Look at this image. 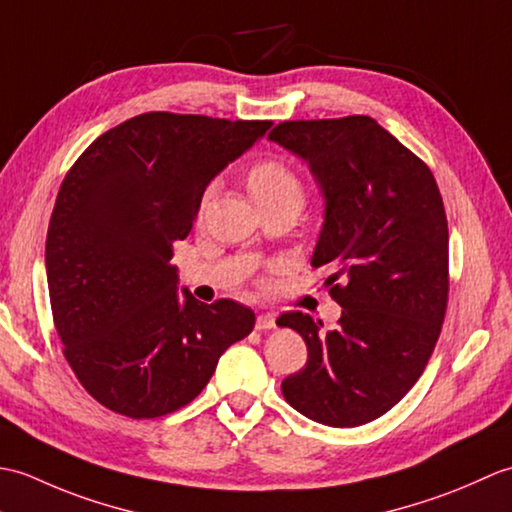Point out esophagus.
Here are the masks:
<instances>
[{
  "mask_svg": "<svg viewBox=\"0 0 512 512\" xmlns=\"http://www.w3.org/2000/svg\"><path fill=\"white\" fill-rule=\"evenodd\" d=\"M275 325H277L275 314H270V312L259 314L257 321H255V328H257V330H273Z\"/></svg>",
  "mask_w": 512,
  "mask_h": 512,
  "instance_id": "34e87169",
  "label": "esophagus"
}]
</instances>
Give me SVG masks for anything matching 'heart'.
Wrapping results in <instances>:
<instances>
[{
    "label": "heart",
    "mask_w": 512,
    "mask_h": 512,
    "mask_svg": "<svg viewBox=\"0 0 512 512\" xmlns=\"http://www.w3.org/2000/svg\"><path fill=\"white\" fill-rule=\"evenodd\" d=\"M248 191L253 195L257 204L277 202V200H295L301 204L303 200V182L297 176V171L284 160L268 158L257 162V165L248 171ZM213 187H209L202 195V206L211 200Z\"/></svg>",
    "instance_id": "heart-1"
}]
</instances>
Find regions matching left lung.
I'll list each match as a JSON object with an SVG mask.
<instances>
[{"label":"left lung","instance_id":"1","mask_svg":"<svg viewBox=\"0 0 512 512\" xmlns=\"http://www.w3.org/2000/svg\"><path fill=\"white\" fill-rule=\"evenodd\" d=\"M308 162L325 198L312 266L343 308L321 332L303 312L277 325L308 345L281 383L303 416L358 427L416 385L438 343L449 299V226L431 169L369 116L286 121L268 134Z\"/></svg>","mask_w":512,"mask_h":512}]
</instances>
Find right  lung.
Listing matches in <instances>:
<instances>
[{"mask_svg":"<svg viewBox=\"0 0 512 512\" xmlns=\"http://www.w3.org/2000/svg\"><path fill=\"white\" fill-rule=\"evenodd\" d=\"M270 121L147 112L101 134L54 202L46 275L63 356L85 391L127 418H160L200 394L255 312L206 306L171 266L204 189Z\"/></svg>","mask_w":512,"mask_h":512,"instance_id":"right-lung-1","label":"right lung"}]
</instances>
